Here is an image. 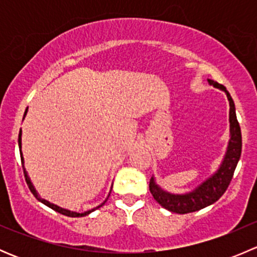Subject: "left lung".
<instances>
[{
	"label": "left lung",
	"mask_w": 257,
	"mask_h": 257,
	"mask_svg": "<svg viewBox=\"0 0 257 257\" xmlns=\"http://www.w3.org/2000/svg\"><path fill=\"white\" fill-rule=\"evenodd\" d=\"M208 82L212 87L219 88L222 92H225L227 100H229L230 139L224 159H222L221 164L217 168L216 172L189 193L173 194L169 191H165L164 189L158 185L154 177L150 178L149 190L153 198L163 208L172 212H177V214H188V212L198 211V210L206 208V206L211 205L215 201L219 200L222 194L226 191L241 157L242 139H241V129L236 118V112H235L234 100L224 85L214 82L212 79H208Z\"/></svg>",
	"instance_id": "obj_1"
}]
</instances>
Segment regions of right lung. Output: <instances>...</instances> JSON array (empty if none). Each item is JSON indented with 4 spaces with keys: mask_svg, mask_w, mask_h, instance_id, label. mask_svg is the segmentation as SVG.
<instances>
[{
    "mask_svg": "<svg viewBox=\"0 0 257 257\" xmlns=\"http://www.w3.org/2000/svg\"><path fill=\"white\" fill-rule=\"evenodd\" d=\"M26 113H27V110H26V112H25V116H26ZM25 116H23V118H25ZM18 147H20V155H21V162H22L23 174H25V178H26V183H27V185H28V188H30L31 193H32L33 195L36 196V199H37V200H40L41 203H43V204H45V205H47L48 208L53 209L54 211L59 212V214H63V215H66V216H71V217H79V216H85V215H89L90 212H92V211H94V210L99 209L100 206H103V205H104V203H105V201H107V199L109 198V195H110V191H112V189H110V191H109V195H108V198L105 199V200L103 201V203L100 204V205L95 206V208H93V209L88 210V211H84V212H76V211H71V210H68V209H63V208H61V206H58V205H54V204L49 203V201L46 200V199H42V198H41L40 195H38L37 190H36V189H35V186H33L32 181H31V179H30V177H28L27 172H26V169H25V159H23L22 150H21V148H22V131H20V134H18Z\"/></svg>",
    "mask_w": 257,
    "mask_h": 257,
    "instance_id": "obj_1",
    "label": "right lung"
}]
</instances>
